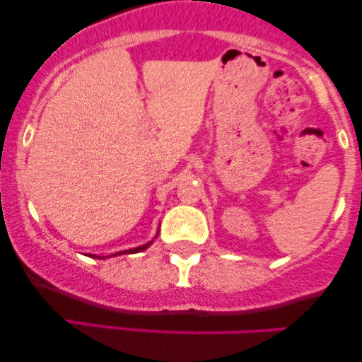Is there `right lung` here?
Instances as JSON below:
<instances>
[{
  "mask_svg": "<svg viewBox=\"0 0 362 362\" xmlns=\"http://www.w3.org/2000/svg\"><path fill=\"white\" fill-rule=\"evenodd\" d=\"M148 245H149V243H148ZM148 245H143V247L132 248V250H126V252H120V253H138V252H141V250H146ZM120 253H119V255H120ZM115 255H117V253H115ZM98 259H100V257H98Z\"/></svg>",
  "mask_w": 362,
  "mask_h": 362,
  "instance_id": "right-lung-1",
  "label": "right lung"
}]
</instances>
